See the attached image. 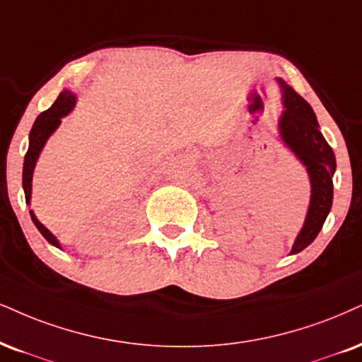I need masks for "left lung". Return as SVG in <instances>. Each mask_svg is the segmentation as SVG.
<instances>
[{"label":"left lung","instance_id":"left-lung-1","mask_svg":"<svg viewBox=\"0 0 362 362\" xmlns=\"http://www.w3.org/2000/svg\"><path fill=\"white\" fill-rule=\"evenodd\" d=\"M276 82L282 90L284 104L279 117V139L305 168L310 181V202L304 226L290 250V255H296L314 242L331 211L336 156L319 131L317 117L312 107L282 78L276 77Z\"/></svg>","mask_w":362,"mask_h":362}]
</instances>
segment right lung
<instances>
[{
  "instance_id": "obj_1",
  "label": "right lung",
  "mask_w": 362,
  "mask_h": 362,
  "mask_svg": "<svg viewBox=\"0 0 362 362\" xmlns=\"http://www.w3.org/2000/svg\"><path fill=\"white\" fill-rule=\"evenodd\" d=\"M75 104H77V95H75L72 90H69V88H65V90L58 95L55 104H53L48 110H45V112L40 114L37 120H35L33 127H31L30 144H28V151H26L25 163H23V191H25L26 204H30L31 202V181H33V171H35V166H37L40 154H42L43 147L47 144V141L50 139L52 134L60 127L62 119L66 117V115L72 112ZM30 216L40 233L47 238V242L52 243L53 247L62 250V245L57 240V236L53 235L47 226L38 221V218L33 213V209H30Z\"/></svg>"
}]
</instances>
